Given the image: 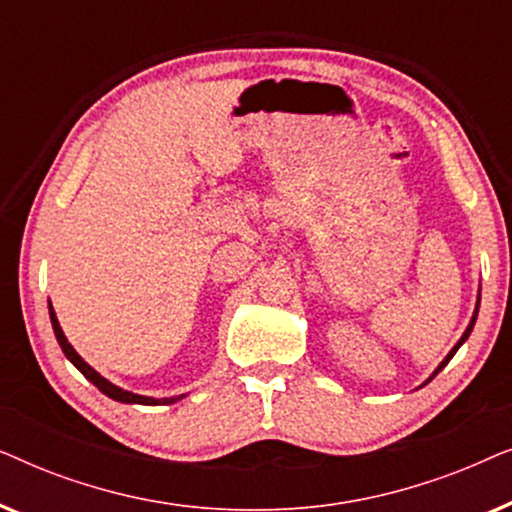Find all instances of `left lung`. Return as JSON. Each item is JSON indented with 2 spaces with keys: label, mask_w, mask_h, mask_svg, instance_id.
<instances>
[{
  "label": "left lung",
  "mask_w": 512,
  "mask_h": 512,
  "mask_svg": "<svg viewBox=\"0 0 512 512\" xmlns=\"http://www.w3.org/2000/svg\"><path fill=\"white\" fill-rule=\"evenodd\" d=\"M478 310H480V291H478V303H475V312H473V317H471V324H468V326H466V331H464V335H461V338H459V342H457V345H454V347L450 349V354H447V356H445V359H443V361H440V366H438L436 370H433V375L429 377V380H433V377H436V375L440 373V370H443V368L447 366V363H450V359H452V356H454V354H457V349H459L461 345H464V342L468 340V335H471V331H473V326H475V319H478ZM429 380H426V382H429ZM426 382H424V384H426Z\"/></svg>",
  "instance_id": "1"
}]
</instances>
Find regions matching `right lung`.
Wrapping results in <instances>:
<instances>
[{
	"mask_svg": "<svg viewBox=\"0 0 512 512\" xmlns=\"http://www.w3.org/2000/svg\"><path fill=\"white\" fill-rule=\"evenodd\" d=\"M48 314H51V324H53L55 338H58V345L62 347V352H65L67 359L72 361L74 366L81 370L83 377L93 382L95 387L100 389L104 396L114 398V401H118V403H137V405H172V403H177V401H181V398L186 396V394H181V396H172V398H153V396L132 394V391H128V389L116 387L114 382H109L107 377H102L100 373H97V370H95L93 366H88V363L83 361L81 356H79V352H76V349H74L72 345H69V340L65 338V333H62V328H60V321H58V317H55V310H53L51 300H48Z\"/></svg>",
	"mask_w": 512,
	"mask_h": 512,
	"instance_id": "obj_1",
	"label": "right lung"
}]
</instances>
